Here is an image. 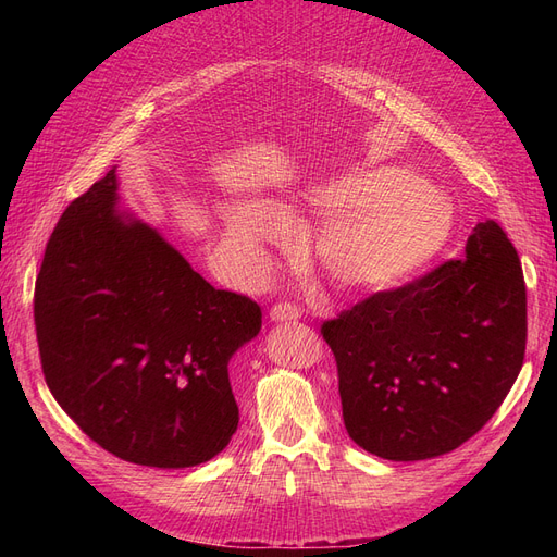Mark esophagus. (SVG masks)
Returning <instances> with one entry per match:
<instances>
[{
    "instance_id": "esophagus-1",
    "label": "esophagus",
    "mask_w": 557,
    "mask_h": 557,
    "mask_svg": "<svg viewBox=\"0 0 557 557\" xmlns=\"http://www.w3.org/2000/svg\"><path fill=\"white\" fill-rule=\"evenodd\" d=\"M269 318H272L274 323H295V320L301 318V311L295 305H288V301H278V305H274L272 311H269Z\"/></svg>"
}]
</instances>
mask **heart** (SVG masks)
<instances>
[{
  "label": "heart",
  "instance_id": "1",
  "mask_svg": "<svg viewBox=\"0 0 557 557\" xmlns=\"http://www.w3.org/2000/svg\"><path fill=\"white\" fill-rule=\"evenodd\" d=\"M301 205L323 221L311 239L313 262L348 293L399 288L440 256L455 227L450 199L397 164L313 183ZM218 221L225 256L248 278L269 272V248L295 239L290 215L262 199L230 201Z\"/></svg>",
  "mask_w": 557,
  "mask_h": 557
}]
</instances>
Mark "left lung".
Returning a JSON list of instances; mask_svg holds the SVG:
<instances>
[{
	"label": "left lung",
	"instance_id": "left-lung-1",
	"mask_svg": "<svg viewBox=\"0 0 557 557\" xmlns=\"http://www.w3.org/2000/svg\"><path fill=\"white\" fill-rule=\"evenodd\" d=\"M348 436L413 462L471 440L509 395L525 358L528 297L513 244L479 223L465 256L323 323Z\"/></svg>",
	"mask_w": 557,
	"mask_h": 557
}]
</instances>
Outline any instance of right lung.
Segmentation results:
<instances>
[{"instance_id": "obj_1", "label": "right lung", "mask_w": 557, "mask_h": 557, "mask_svg": "<svg viewBox=\"0 0 557 557\" xmlns=\"http://www.w3.org/2000/svg\"><path fill=\"white\" fill-rule=\"evenodd\" d=\"M44 376L64 413L115 458L183 469L239 425L230 360L256 339V301L215 290L117 205L111 170L64 209L35 288Z\"/></svg>"}]
</instances>
